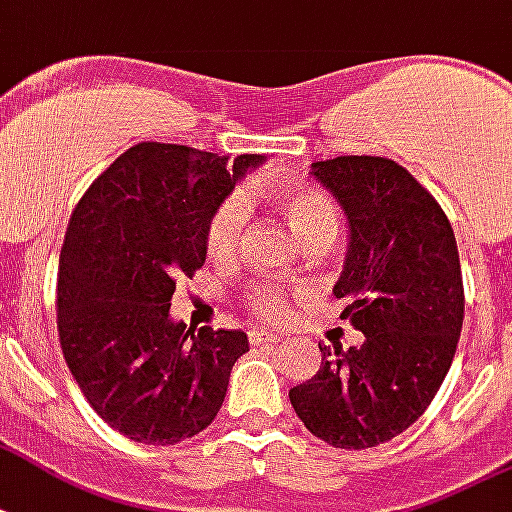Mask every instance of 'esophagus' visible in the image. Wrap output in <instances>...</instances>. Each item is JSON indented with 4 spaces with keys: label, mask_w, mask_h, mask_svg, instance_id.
Returning a JSON list of instances; mask_svg holds the SVG:
<instances>
[{
    "label": "esophagus",
    "mask_w": 512,
    "mask_h": 512,
    "mask_svg": "<svg viewBox=\"0 0 512 512\" xmlns=\"http://www.w3.org/2000/svg\"><path fill=\"white\" fill-rule=\"evenodd\" d=\"M249 342L252 344H274V342H279V336H276V333H268V331H255V333H249Z\"/></svg>",
    "instance_id": "1"
}]
</instances>
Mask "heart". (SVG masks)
<instances>
[{
    "instance_id": "heart-1",
    "label": "heart",
    "mask_w": 512,
    "mask_h": 512,
    "mask_svg": "<svg viewBox=\"0 0 512 512\" xmlns=\"http://www.w3.org/2000/svg\"><path fill=\"white\" fill-rule=\"evenodd\" d=\"M274 208L285 219L295 241L304 249L333 244L339 236V214L323 192L309 187H285L274 192ZM246 230L244 203L238 198L225 200L211 214L206 227V252L211 260L227 263L238 255ZM249 309L263 320H282L287 314V298L279 287H255L246 295Z\"/></svg>"
}]
</instances>
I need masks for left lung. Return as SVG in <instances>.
Instances as JSON below:
<instances>
[{"mask_svg":"<svg viewBox=\"0 0 512 512\" xmlns=\"http://www.w3.org/2000/svg\"><path fill=\"white\" fill-rule=\"evenodd\" d=\"M347 214L350 244L333 285L361 347H320L312 380L290 404L314 437L366 450L399 437L426 412L456 355L464 285L453 227L410 170L385 157L312 162Z\"/></svg>","mask_w":512,"mask_h":512,"instance_id":"left-lung-1","label":"left lung"}]
</instances>
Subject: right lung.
I'll return each mask as SVG.
<instances>
[{
	"label": "right lung",
	"mask_w": 512,
	"mask_h": 512,
	"mask_svg": "<svg viewBox=\"0 0 512 512\" xmlns=\"http://www.w3.org/2000/svg\"><path fill=\"white\" fill-rule=\"evenodd\" d=\"M260 162L138 143L75 206L59 257V342L86 401L124 437L176 445L217 418L249 339L170 320V298L206 263L211 214Z\"/></svg>",
	"instance_id": "obj_1"
}]
</instances>
